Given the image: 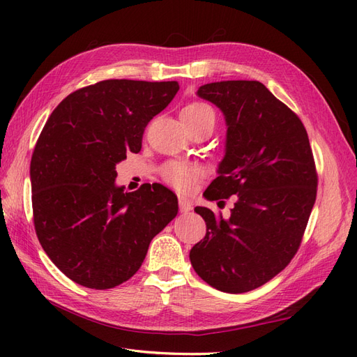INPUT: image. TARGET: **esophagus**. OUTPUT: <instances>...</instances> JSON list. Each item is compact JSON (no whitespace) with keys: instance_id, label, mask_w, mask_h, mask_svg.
Listing matches in <instances>:
<instances>
[{"instance_id":"esophagus-1","label":"esophagus","mask_w":357,"mask_h":357,"mask_svg":"<svg viewBox=\"0 0 357 357\" xmlns=\"http://www.w3.org/2000/svg\"><path fill=\"white\" fill-rule=\"evenodd\" d=\"M178 208H180V211L181 213H189V211H192V204L186 199V198H178Z\"/></svg>"}]
</instances>
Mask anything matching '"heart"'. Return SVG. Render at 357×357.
<instances>
[{"instance_id":"heart-1","label":"heart","mask_w":357,"mask_h":357,"mask_svg":"<svg viewBox=\"0 0 357 357\" xmlns=\"http://www.w3.org/2000/svg\"><path fill=\"white\" fill-rule=\"evenodd\" d=\"M181 122L198 123L204 121L214 122V113L207 104L204 102H192L181 110ZM202 176V169L189 162H169V164L162 169V177L171 186H174L180 192H188L193 183Z\"/></svg>"}]
</instances>
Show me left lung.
<instances>
[{
	"label": "left lung",
	"mask_w": 357,
	"mask_h": 357,
	"mask_svg": "<svg viewBox=\"0 0 357 357\" xmlns=\"http://www.w3.org/2000/svg\"><path fill=\"white\" fill-rule=\"evenodd\" d=\"M197 93L226 122L219 177L204 195H235V204L228 219L195 207L207 234L192 247L190 264L214 289L243 294L283 271L298 252L317 193L314 158L301 119L261 82H214Z\"/></svg>",
	"instance_id": "left-lung-1"
}]
</instances>
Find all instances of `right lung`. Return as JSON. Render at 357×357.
Listing matches in <instances>:
<instances>
[{"label":"right lung","instance_id":"right-lung-1","mask_svg":"<svg viewBox=\"0 0 357 357\" xmlns=\"http://www.w3.org/2000/svg\"><path fill=\"white\" fill-rule=\"evenodd\" d=\"M177 82L104 80L70 93L43 128L31 159L34 226L61 271L112 289L142 266L153 236L176 218L165 186H116V165L142 150L144 128L174 98Z\"/></svg>","mask_w":357,"mask_h":357}]
</instances>
